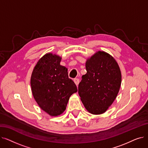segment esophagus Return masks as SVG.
I'll list each match as a JSON object with an SVG mask.
<instances>
[{"mask_svg": "<svg viewBox=\"0 0 148 148\" xmlns=\"http://www.w3.org/2000/svg\"><path fill=\"white\" fill-rule=\"evenodd\" d=\"M74 83H75V84H76V86H78L79 83V82H80L79 79H74Z\"/></svg>", "mask_w": 148, "mask_h": 148, "instance_id": "obj_1", "label": "esophagus"}]
</instances>
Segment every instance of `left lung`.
I'll use <instances>...</instances> for the list:
<instances>
[{"mask_svg":"<svg viewBox=\"0 0 148 148\" xmlns=\"http://www.w3.org/2000/svg\"><path fill=\"white\" fill-rule=\"evenodd\" d=\"M86 69L79 84V94L89 113L102 114L118 95L122 79L119 66L109 54L99 51L87 60Z\"/></svg>","mask_w":148,"mask_h":148,"instance_id":"8db88e82","label":"left lung"}]
</instances>
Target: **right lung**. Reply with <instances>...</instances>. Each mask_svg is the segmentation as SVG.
I'll list each match as a JSON object with an SVG mask.
<instances>
[{
	"instance_id": "add662e5",
	"label": "right lung",
	"mask_w": 148,
	"mask_h": 148,
	"mask_svg": "<svg viewBox=\"0 0 148 148\" xmlns=\"http://www.w3.org/2000/svg\"><path fill=\"white\" fill-rule=\"evenodd\" d=\"M61 58L47 53L37 62L31 75L33 96L42 110L51 116L63 113L69 98L77 92L68 77V69L60 65Z\"/></svg>"
}]
</instances>
